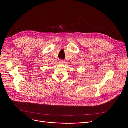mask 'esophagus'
Instances as JSON below:
<instances>
[{
	"mask_svg": "<svg viewBox=\"0 0 128 128\" xmlns=\"http://www.w3.org/2000/svg\"><path fill=\"white\" fill-rule=\"evenodd\" d=\"M59 62L60 63V64H64L65 62H66V61H64V60H60V61H59Z\"/></svg>",
	"mask_w": 128,
	"mask_h": 128,
	"instance_id": "1",
	"label": "esophagus"
}]
</instances>
